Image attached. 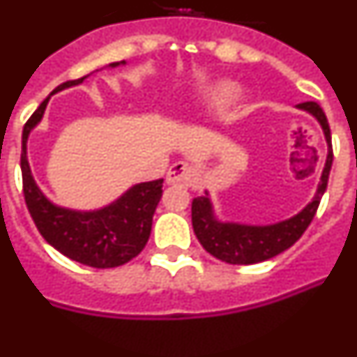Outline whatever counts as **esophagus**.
Returning <instances> with one entry per match:
<instances>
[{"mask_svg": "<svg viewBox=\"0 0 357 357\" xmlns=\"http://www.w3.org/2000/svg\"><path fill=\"white\" fill-rule=\"evenodd\" d=\"M198 178V168L197 166H191L188 162H175L169 168L168 176H166V181L168 184H185L191 185L193 182H197Z\"/></svg>", "mask_w": 357, "mask_h": 357, "instance_id": "esophagus-1", "label": "esophagus"}]
</instances>
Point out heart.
<instances>
[{
  "label": "heart",
  "instance_id": "obj_1",
  "mask_svg": "<svg viewBox=\"0 0 357 357\" xmlns=\"http://www.w3.org/2000/svg\"><path fill=\"white\" fill-rule=\"evenodd\" d=\"M234 93V85L229 80H216L198 94V103L207 110H216Z\"/></svg>",
  "mask_w": 357,
  "mask_h": 357
}]
</instances>
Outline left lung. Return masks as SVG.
<instances>
[{
  "mask_svg": "<svg viewBox=\"0 0 357 357\" xmlns=\"http://www.w3.org/2000/svg\"><path fill=\"white\" fill-rule=\"evenodd\" d=\"M298 110H304L320 123L324 137L327 143V157L324 169H321L320 182L317 193L307 206L296 213L295 216L282 220V222L270 223V225H248V223L223 222L214 213L209 191L204 197L193 200L191 206V222L202 247L206 248L216 259L225 261L229 264H255L272 259L275 255L288 250L293 243L301 239L311 220L317 214L320 200L327 189L331 166H333V146H331V128L326 114L318 103L304 102L296 105Z\"/></svg>",
  "mask_w": 357,
  "mask_h": 357,
  "instance_id": "obj_1",
  "label": "left lung"
}]
</instances>
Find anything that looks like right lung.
Wrapping results in <instances>:
<instances>
[{
    "instance_id": "obj_1",
    "label": "right lung",
    "mask_w": 357,
    "mask_h": 357,
    "mask_svg": "<svg viewBox=\"0 0 357 357\" xmlns=\"http://www.w3.org/2000/svg\"><path fill=\"white\" fill-rule=\"evenodd\" d=\"M125 64V61L112 62L107 68ZM87 77L66 82L53 89L24 125L21 150L23 193L37 229L53 248L85 266L114 268L134 259L148 243L153 214L162 197V178L134 184L121 197L100 209L77 211L53 204L37 185L28 162V137L43 121L50 98L80 85Z\"/></svg>"
}]
</instances>
